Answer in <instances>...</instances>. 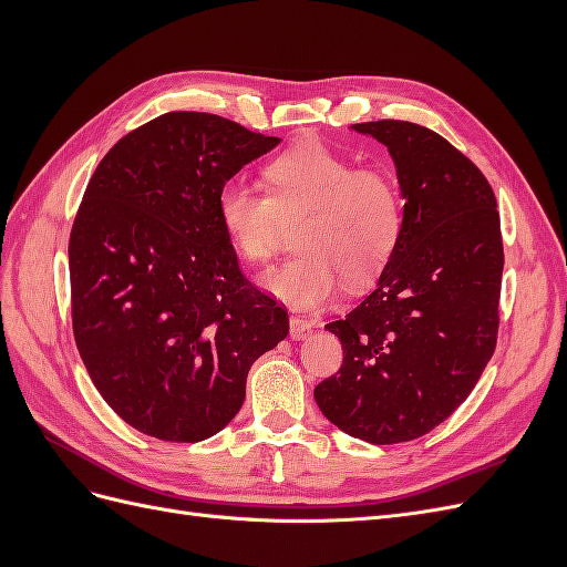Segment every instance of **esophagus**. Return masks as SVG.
I'll list each match as a JSON object with an SVG mask.
<instances>
[{
  "mask_svg": "<svg viewBox=\"0 0 567 567\" xmlns=\"http://www.w3.org/2000/svg\"><path fill=\"white\" fill-rule=\"evenodd\" d=\"M312 329H315L312 321L300 319V317H290V329H288V333H290V338H293V340L310 338Z\"/></svg>",
  "mask_w": 567,
  "mask_h": 567,
  "instance_id": "1",
  "label": "esophagus"
}]
</instances>
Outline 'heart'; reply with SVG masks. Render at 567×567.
<instances>
[{
  "label": "heart",
  "mask_w": 567,
  "mask_h": 567,
  "mask_svg": "<svg viewBox=\"0 0 567 567\" xmlns=\"http://www.w3.org/2000/svg\"><path fill=\"white\" fill-rule=\"evenodd\" d=\"M267 194L241 177L217 194L219 225L252 265L281 248V221H298L293 260L267 274L262 286L298 310L331 302L346 279L379 277L402 234V200L392 177L354 163L323 144H302L265 167Z\"/></svg>",
  "instance_id": "1"
}]
</instances>
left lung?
I'll return each instance as SVG.
<instances>
[{
    "label": "left lung",
    "mask_w": 567,
    "mask_h": 567,
    "mask_svg": "<svg viewBox=\"0 0 567 567\" xmlns=\"http://www.w3.org/2000/svg\"><path fill=\"white\" fill-rule=\"evenodd\" d=\"M352 130L390 151L402 234L373 293L326 323L346 357L315 400L348 435L398 444L450 419L494 354L502 227L485 175L437 132L404 120Z\"/></svg>",
    "instance_id": "left-lung-1"
}]
</instances>
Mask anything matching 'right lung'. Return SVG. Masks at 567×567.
I'll return each instance as SVG.
<instances>
[{"mask_svg":"<svg viewBox=\"0 0 567 567\" xmlns=\"http://www.w3.org/2000/svg\"><path fill=\"white\" fill-rule=\"evenodd\" d=\"M279 142L173 111L125 134L87 184L68 244L73 333L101 398L144 435L219 433L255 359L288 336L217 217L219 186Z\"/></svg>","mask_w":567,"mask_h":567,"instance_id":"add662e5","label":"right lung"}]
</instances>
